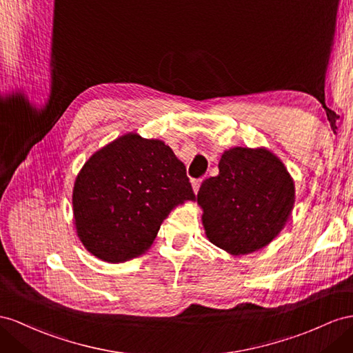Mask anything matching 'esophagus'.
<instances>
[{
  "label": "esophagus",
  "instance_id": "obj_1",
  "mask_svg": "<svg viewBox=\"0 0 353 353\" xmlns=\"http://www.w3.org/2000/svg\"><path fill=\"white\" fill-rule=\"evenodd\" d=\"M201 182H203L201 179H194V180H192V189H194V192H195V194L198 192V189H200Z\"/></svg>",
  "mask_w": 353,
  "mask_h": 353
}]
</instances>
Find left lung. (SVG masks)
I'll use <instances>...</instances> for the list:
<instances>
[{
	"label": "left lung",
	"instance_id": "8db88e82",
	"mask_svg": "<svg viewBox=\"0 0 353 353\" xmlns=\"http://www.w3.org/2000/svg\"><path fill=\"white\" fill-rule=\"evenodd\" d=\"M219 174L196 194L205 237L231 255L268 246L292 214L295 183L285 164L267 148L225 150Z\"/></svg>",
	"mask_w": 353,
	"mask_h": 353
}]
</instances>
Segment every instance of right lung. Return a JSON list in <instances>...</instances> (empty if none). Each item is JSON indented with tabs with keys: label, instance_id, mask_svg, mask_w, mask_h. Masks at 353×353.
I'll use <instances>...</instances> for the list:
<instances>
[{
	"label": "right lung",
	"instance_id": "1",
	"mask_svg": "<svg viewBox=\"0 0 353 353\" xmlns=\"http://www.w3.org/2000/svg\"><path fill=\"white\" fill-rule=\"evenodd\" d=\"M195 195L183 162L137 132L98 149L74 180L73 216L85 249L105 263L144 254L170 212Z\"/></svg>",
	"mask_w": 353,
	"mask_h": 353
}]
</instances>
